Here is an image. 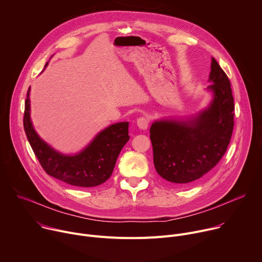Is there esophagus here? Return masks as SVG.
<instances>
[{
    "instance_id": "esophagus-1",
    "label": "esophagus",
    "mask_w": 262,
    "mask_h": 262,
    "mask_svg": "<svg viewBox=\"0 0 262 262\" xmlns=\"http://www.w3.org/2000/svg\"><path fill=\"white\" fill-rule=\"evenodd\" d=\"M148 124H149V120L145 117H140L137 120V125L142 130H146L147 127H148Z\"/></svg>"
}]
</instances>
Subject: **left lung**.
<instances>
[{
	"mask_svg": "<svg viewBox=\"0 0 262 262\" xmlns=\"http://www.w3.org/2000/svg\"><path fill=\"white\" fill-rule=\"evenodd\" d=\"M211 100L197 114L185 118L156 120L150 127L154 163L166 181L184 185L209 172L225 155L234 125L230 81L211 58Z\"/></svg>",
	"mask_w": 262,
	"mask_h": 262,
	"instance_id": "obj_1",
	"label": "left lung"
}]
</instances>
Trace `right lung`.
Listing matches in <instances>:
<instances>
[{
  "instance_id": "add662e5",
  "label": "right lung",
  "mask_w": 262,
  "mask_h": 262,
  "mask_svg": "<svg viewBox=\"0 0 262 262\" xmlns=\"http://www.w3.org/2000/svg\"><path fill=\"white\" fill-rule=\"evenodd\" d=\"M30 91L31 87L25 101L24 128L43 170L61 181L82 188H93L106 181L113 173L121 149L129 140L128 122L111 124L99 132L80 152L63 155L36 133L30 115Z\"/></svg>"
}]
</instances>
